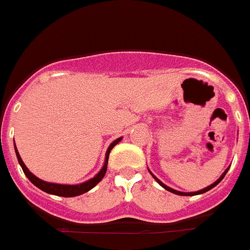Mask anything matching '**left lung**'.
Listing matches in <instances>:
<instances>
[{
  "mask_svg": "<svg viewBox=\"0 0 250 250\" xmlns=\"http://www.w3.org/2000/svg\"><path fill=\"white\" fill-rule=\"evenodd\" d=\"M228 170H229V167H228V169H226L225 171H224V173H222V175H221V177H220L219 179L216 180V182H215V183H213V184H211V186L206 187V188H203V189H201V190H197V192H190V193H186V192H179V190H175V189H173V188H170V187L165 186V184L163 183V182H160V180L157 179V178L155 177L154 174L151 173V171H150V173H151V175H152V177H154V179L156 180L157 183L160 184V186L163 187V188H165V189H167V190H169V192L174 193V194H179V196H197V194H202V193L207 192V190H209V189H212L213 187H216V186H217V184H219L220 182H221V180L224 179V177H225V175H226V173H228Z\"/></svg>",
  "mask_w": 250,
  "mask_h": 250,
  "instance_id": "left-lung-1",
  "label": "left lung"
}]
</instances>
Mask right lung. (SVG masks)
<instances>
[{"instance_id":"1","label":"right lung","mask_w":250,"mask_h":250,"mask_svg":"<svg viewBox=\"0 0 250 250\" xmlns=\"http://www.w3.org/2000/svg\"><path fill=\"white\" fill-rule=\"evenodd\" d=\"M121 140H122V137L117 138V140H115V141H113L112 144H110V146L108 147V150H106V154H105V161H104V165H103L102 170L96 174L95 177L91 178L90 180H87V182H83V183H81V184H75V186H71V184L48 183V182H44V180L39 179L38 177H35L34 174L30 173V170H29L28 167H26V165L24 164V161L21 160V157H20V155H19V151H18V148H16V146H15V152H16L19 164H20V167H22V171H24V174L26 175V177H28V179L30 180L31 183L34 184L35 187H38L39 189L49 193V194H54V196L76 197V196H80V194H83V193L89 192L90 189H93L94 187H95L96 184L99 183L100 180L104 178V175H105V173H106V167H108V159H109V154H110V150H112L115 145L121 141Z\"/></svg>"}]
</instances>
